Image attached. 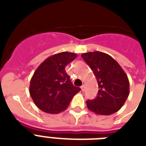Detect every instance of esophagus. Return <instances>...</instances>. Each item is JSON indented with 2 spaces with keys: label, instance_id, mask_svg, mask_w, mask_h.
Instances as JSON below:
<instances>
[{
  "label": "esophagus",
  "instance_id": "esophagus-1",
  "mask_svg": "<svg viewBox=\"0 0 146 146\" xmlns=\"http://www.w3.org/2000/svg\"><path fill=\"white\" fill-rule=\"evenodd\" d=\"M85 89H86V86H85V85L83 84L82 86H81V89H82V92H84L85 91Z\"/></svg>",
  "mask_w": 146,
  "mask_h": 146
}]
</instances>
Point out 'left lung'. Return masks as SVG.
<instances>
[{
  "mask_svg": "<svg viewBox=\"0 0 146 146\" xmlns=\"http://www.w3.org/2000/svg\"><path fill=\"white\" fill-rule=\"evenodd\" d=\"M81 56L93 71L99 88L96 98L86 101L89 111L99 115L119 111L129 93V80L122 67L105 53L93 51Z\"/></svg>",
  "mask_w": 146,
  "mask_h": 146,
  "instance_id": "1",
  "label": "left lung"
}]
</instances>
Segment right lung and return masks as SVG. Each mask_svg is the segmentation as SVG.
Listing matches in <instances>:
<instances>
[{
    "label": "right lung",
    "mask_w": 146,
    "mask_h": 146,
    "mask_svg": "<svg viewBox=\"0 0 146 146\" xmlns=\"http://www.w3.org/2000/svg\"><path fill=\"white\" fill-rule=\"evenodd\" d=\"M76 56L67 51L58 53L48 57L36 69L31 79L29 93L40 110L48 113H60L81 90L73 86L65 70Z\"/></svg>",
    "instance_id": "1"
}]
</instances>
